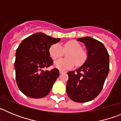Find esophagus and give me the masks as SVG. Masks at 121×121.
<instances>
[{
    "instance_id": "34e87169",
    "label": "esophagus",
    "mask_w": 121,
    "mask_h": 121,
    "mask_svg": "<svg viewBox=\"0 0 121 121\" xmlns=\"http://www.w3.org/2000/svg\"><path fill=\"white\" fill-rule=\"evenodd\" d=\"M65 73V72H64V71H60H60H59V73L60 74H62V73Z\"/></svg>"
}]
</instances>
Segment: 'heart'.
Masks as SVG:
<instances>
[{
	"label": "heart",
	"mask_w": 121,
	"mask_h": 121,
	"mask_svg": "<svg viewBox=\"0 0 121 121\" xmlns=\"http://www.w3.org/2000/svg\"><path fill=\"white\" fill-rule=\"evenodd\" d=\"M63 50L70 51L66 55L67 59H59L54 62V67L62 71L71 69L75 64L78 66L81 65L86 59V53L82 50L81 45L75 40L67 42L63 47L58 43L53 44L49 49V53L51 58L55 60L62 55Z\"/></svg>",
	"instance_id": "b5f03b06"
}]
</instances>
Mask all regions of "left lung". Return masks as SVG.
<instances>
[{
    "label": "left lung",
    "mask_w": 121,
    "mask_h": 121,
    "mask_svg": "<svg viewBox=\"0 0 121 121\" xmlns=\"http://www.w3.org/2000/svg\"><path fill=\"white\" fill-rule=\"evenodd\" d=\"M84 43L87 58L81 67L68 72V96L76 102L93 100L102 90L109 72V54L102 43L92 37L78 38Z\"/></svg>",
    "instance_id": "1"
}]
</instances>
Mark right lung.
Returning <instances> with one entry per match:
<instances>
[{"label": "right lung", "instance_id": "add662e5", "mask_svg": "<svg viewBox=\"0 0 121 121\" xmlns=\"http://www.w3.org/2000/svg\"><path fill=\"white\" fill-rule=\"evenodd\" d=\"M60 39L42 33L26 37L16 50L14 68L19 90L26 96L42 98L49 93L59 76L57 68L44 70L53 64L49 49Z\"/></svg>", "mask_w": 121, "mask_h": 121}]
</instances>
